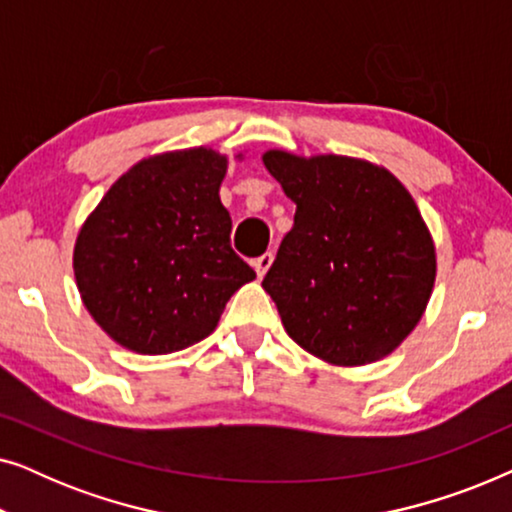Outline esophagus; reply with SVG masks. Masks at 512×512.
Segmentation results:
<instances>
[{
  "label": "esophagus",
  "mask_w": 512,
  "mask_h": 512,
  "mask_svg": "<svg viewBox=\"0 0 512 512\" xmlns=\"http://www.w3.org/2000/svg\"><path fill=\"white\" fill-rule=\"evenodd\" d=\"M272 258H275V256H272L270 251H268V254H263V256L256 258V261H254V270H256L258 277H265V272H268L270 265H272Z\"/></svg>",
  "instance_id": "esophagus-1"
}]
</instances>
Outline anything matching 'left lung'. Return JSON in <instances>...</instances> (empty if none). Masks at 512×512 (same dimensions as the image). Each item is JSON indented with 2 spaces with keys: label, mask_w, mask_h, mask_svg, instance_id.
Wrapping results in <instances>:
<instances>
[{
  "label": "left lung",
  "mask_w": 512,
  "mask_h": 512,
  "mask_svg": "<svg viewBox=\"0 0 512 512\" xmlns=\"http://www.w3.org/2000/svg\"><path fill=\"white\" fill-rule=\"evenodd\" d=\"M263 163L296 202L263 279L286 333L335 366L394 352L436 279V249L412 195L366 160L268 151Z\"/></svg>",
  "instance_id": "obj_1"
}]
</instances>
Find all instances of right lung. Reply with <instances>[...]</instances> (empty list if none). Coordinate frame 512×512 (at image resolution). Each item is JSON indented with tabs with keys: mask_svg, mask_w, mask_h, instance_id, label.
<instances>
[{
	"mask_svg": "<svg viewBox=\"0 0 512 512\" xmlns=\"http://www.w3.org/2000/svg\"><path fill=\"white\" fill-rule=\"evenodd\" d=\"M228 160L172 151L130 167L83 223L74 275L83 305L118 345L170 354L207 338L256 272L230 247L219 186Z\"/></svg>",
	"mask_w": 512,
	"mask_h": 512,
	"instance_id": "right-lung-1",
	"label": "right lung"
}]
</instances>
